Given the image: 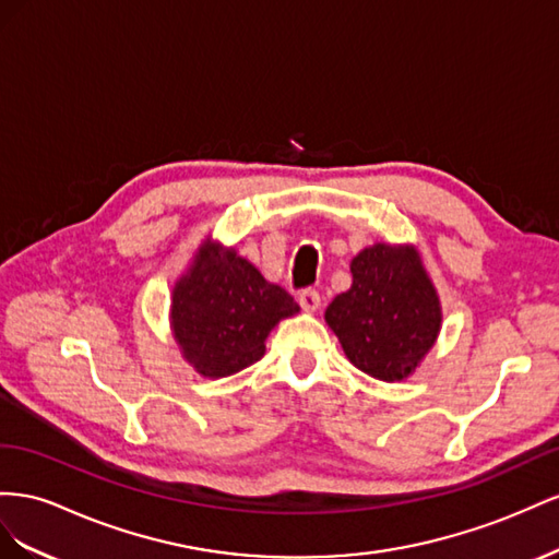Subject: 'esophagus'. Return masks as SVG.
<instances>
[{"mask_svg":"<svg viewBox=\"0 0 559 559\" xmlns=\"http://www.w3.org/2000/svg\"><path fill=\"white\" fill-rule=\"evenodd\" d=\"M297 301H299V307L305 309L307 313H316L318 307H321V295H318L316 290H301Z\"/></svg>","mask_w":559,"mask_h":559,"instance_id":"34e87169","label":"esophagus"}]
</instances>
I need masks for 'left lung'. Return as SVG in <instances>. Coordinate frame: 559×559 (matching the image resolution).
<instances>
[{
    "mask_svg": "<svg viewBox=\"0 0 559 559\" xmlns=\"http://www.w3.org/2000/svg\"><path fill=\"white\" fill-rule=\"evenodd\" d=\"M354 283L332 299L325 323L346 358L379 381L417 372L442 328V305L417 246L374 243L350 260Z\"/></svg>",
    "mask_w": 559,
    "mask_h": 559,
    "instance_id": "left-lung-1",
    "label": "left lung"
}]
</instances>
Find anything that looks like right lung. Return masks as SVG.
I'll use <instances>...</instances> for the list:
<instances>
[{"label":"right lung","instance_id":"obj_1","mask_svg":"<svg viewBox=\"0 0 559 559\" xmlns=\"http://www.w3.org/2000/svg\"><path fill=\"white\" fill-rule=\"evenodd\" d=\"M297 301L260 269L205 236L170 293L168 321L182 358L201 377L222 379L264 356V342Z\"/></svg>","mask_w":559,"mask_h":559}]
</instances>
